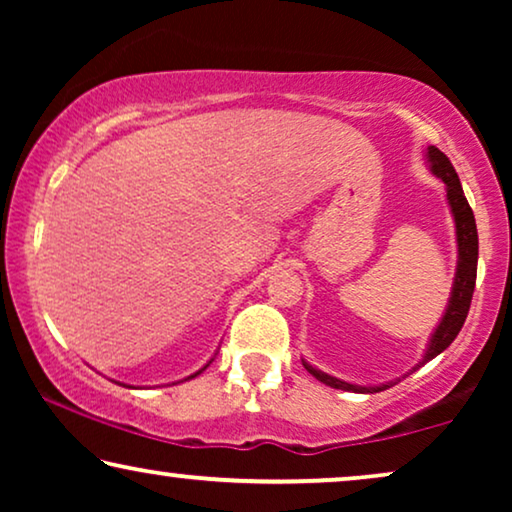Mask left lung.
I'll return each instance as SVG.
<instances>
[{
    "label": "left lung",
    "instance_id": "1",
    "mask_svg": "<svg viewBox=\"0 0 512 512\" xmlns=\"http://www.w3.org/2000/svg\"><path fill=\"white\" fill-rule=\"evenodd\" d=\"M426 163H429L431 174H436V177L443 179V184H445L447 205H450L454 230H457V254L459 256H457V272H454L452 293H450V300H447L443 319H440L436 331L431 333V340H429V345H426L422 361H419L412 370L422 368L424 363L436 359V356L440 352H445V349L452 345V340L457 338L461 326H464V321H466L468 307H471L475 275H478V228H475L473 209H471V205H468L457 172H454L450 158H447L440 149H436V146H429V149H426ZM303 366L307 373L317 377L319 382H324L326 387L354 391V394H377V391L389 389L391 384L398 382L396 380V382H387V384H377V387H361V384L338 380V377L328 375V373H324V370L312 368L307 361H303Z\"/></svg>",
    "mask_w": 512,
    "mask_h": 512
}]
</instances>
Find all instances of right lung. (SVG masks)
<instances>
[{"mask_svg":"<svg viewBox=\"0 0 512 512\" xmlns=\"http://www.w3.org/2000/svg\"><path fill=\"white\" fill-rule=\"evenodd\" d=\"M207 366H209V363H207ZM207 366H205V368H207ZM205 368H200V370H198V373H193V375H188V377H186V380H193V377H198V375H200V373H202V370H205Z\"/></svg>","mask_w":512,"mask_h":512,"instance_id":"obj_1","label":"right lung"}]
</instances>
